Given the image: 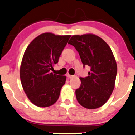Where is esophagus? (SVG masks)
Masks as SVG:
<instances>
[{"label":"esophagus","mask_w":135,"mask_h":135,"mask_svg":"<svg viewBox=\"0 0 135 135\" xmlns=\"http://www.w3.org/2000/svg\"><path fill=\"white\" fill-rule=\"evenodd\" d=\"M66 76L68 77V79H71V78H74V76L70 75V74H68L67 75H66Z\"/></svg>","instance_id":"obj_1"}]
</instances>
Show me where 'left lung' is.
Instances as JSON below:
<instances>
[{"label": "left lung", "instance_id": "1", "mask_svg": "<svg viewBox=\"0 0 135 135\" xmlns=\"http://www.w3.org/2000/svg\"><path fill=\"white\" fill-rule=\"evenodd\" d=\"M68 44L74 46L80 55L83 67L88 66V76L80 78L81 85L76 97L81 105L97 109L111 95L117 75V64L108 44L92 34L73 35Z\"/></svg>", "mask_w": 135, "mask_h": 135}]
</instances>
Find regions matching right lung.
Returning a JSON list of instances; mask_svg holds the SVG:
<instances>
[{
    "label": "right lung",
    "instance_id": "right-lung-1",
    "mask_svg": "<svg viewBox=\"0 0 135 135\" xmlns=\"http://www.w3.org/2000/svg\"><path fill=\"white\" fill-rule=\"evenodd\" d=\"M70 37L43 33L25 50L20 68L21 82L28 99L38 107H49L59 99L66 77L50 71L58 62Z\"/></svg>",
    "mask_w": 135,
    "mask_h": 135
}]
</instances>
